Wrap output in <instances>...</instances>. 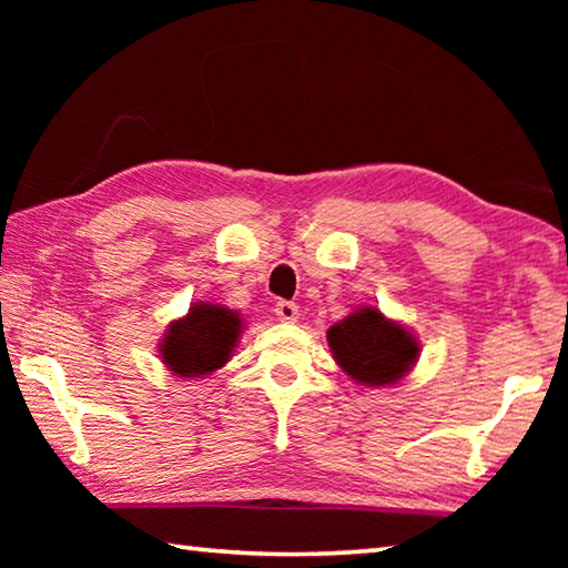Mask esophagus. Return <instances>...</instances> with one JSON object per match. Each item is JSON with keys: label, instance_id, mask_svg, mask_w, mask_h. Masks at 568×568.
<instances>
[{"label": "esophagus", "instance_id": "esophagus-1", "mask_svg": "<svg viewBox=\"0 0 568 568\" xmlns=\"http://www.w3.org/2000/svg\"><path fill=\"white\" fill-rule=\"evenodd\" d=\"M275 315L285 323H293V321H297V305L291 301H281L275 305Z\"/></svg>", "mask_w": 568, "mask_h": 568}]
</instances>
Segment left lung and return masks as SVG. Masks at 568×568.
Masks as SVG:
<instances>
[{
	"mask_svg": "<svg viewBox=\"0 0 568 568\" xmlns=\"http://www.w3.org/2000/svg\"><path fill=\"white\" fill-rule=\"evenodd\" d=\"M328 345L341 368L361 386H390L400 381L420 351L403 325L371 305L331 325Z\"/></svg>",
	"mask_w": 568,
	"mask_h": 568,
	"instance_id": "obj_1",
	"label": "left lung"
}]
</instances>
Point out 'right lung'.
I'll list each match as a JSON object with an SVG mask.
<instances>
[{"mask_svg": "<svg viewBox=\"0 0 568 568\" xmlns=\"http://www.w3.org/2000/svg\"><path fill=\"white\" fill-rule=\"evenodd\" d=\"M243 321L235 311L213 303H195L182 321L170 323L160 345L162 363L180 378L207 376L230 361Z\"/></svg>", "mask_w": 568, "mask_h": 568, "instance_id": "1", "label": "right lung"}]
</instances>
